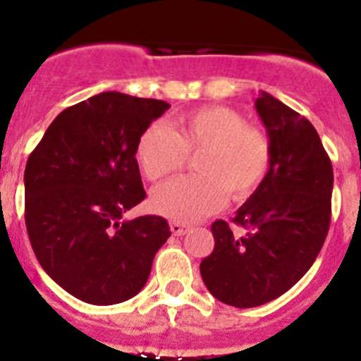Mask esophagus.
<instances>
[{
  "instance_id": "34e87169",
  "label": "esophagus",
  "mask_w": 361,
  "mask_h": 361,
  "mask_svg": "<svg viewBox=\"0 0 361 361\" xmlns=\"http://www.w3.org/2000/svg\"><path fill=\"white\" fill-rule=\"evenodd\" d=\"M188 230H190V226L185 224V222H180V221L171 222V231H173V235H176V237H181V235L187 233Z\"/></svg>"
}]
</instances>
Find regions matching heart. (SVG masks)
Returning <instances> with one entry per match:
<instances>
[{"mask_svg": "<svg viewBox=\"0 0 361 361\" xmlns=\"http://www.w3.org/2000/svg\"><path fill=\"white\" fill-rule=\"evenodd\" d=\"M196 178H178L153 192L158 214L194 222L214 214L226 201L245 200L260 187L271 165L267 135L247 126L226 106H203L181 114L171 130L153 124L140 133L135 157L151 181L178 173L187 154H197Z\"/></svg>", "mask_w": 361, "mask_h": 361, "instance_id": "heart-1", "label": "heart"}]
</instances>
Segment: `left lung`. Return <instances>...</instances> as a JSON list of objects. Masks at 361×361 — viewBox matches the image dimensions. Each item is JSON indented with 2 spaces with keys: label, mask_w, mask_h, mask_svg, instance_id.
<instances>
[{
  "label": "left lung",
  "mask_w": 361,
  "mask_h": 361,
  "mask_svg": "<svg viewBox=\"0 0 361 361\" xmlns=\"http://www.w3.org/2000/svg\"><path fill=\"white\" fill-rule=\"evenodd\" d=\"M255 109L267 130L271 165L233 222L215 221V247L200 265L215 299L255 308L290 290L308 272L329 230L333 167L306 117L262 90Z\"/></svg>",
  "instance_id": "8db88e82"
}]
</instances>
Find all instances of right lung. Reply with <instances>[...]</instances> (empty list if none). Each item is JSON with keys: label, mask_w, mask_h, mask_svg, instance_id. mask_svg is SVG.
<instances>
[{"label": "right lung", "mask_w": 361, "mask_h": 361, "mask_svg": "<svg viewBox=\"0 0 361 361\" xmlns=\"http://www.w3.org/2000/svg\"><path fill=\"white\" fill-rule=\"evenodd\" d=\"M171 104L101 92L55 117L25 169V221L33 252L63 290L89 305L139 294L171 237L158 215L126 221L146 197L135 147Z\"/></svg>", "instance_id": "add662e5"}]
</instances>
